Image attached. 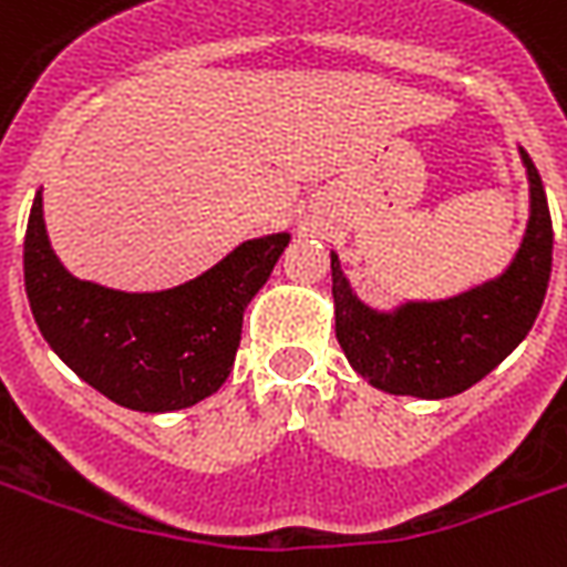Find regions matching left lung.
<instances>
[{"instance_id":"obj_1","label":"left lung","mask_w":567,"mask_h":567,"mask_svg":"<svg viewBox=\"0 0 567 567\" xmlns=\"http://www.w3.org/2000/svg\"><path fill=\"white\" fill-rule=\"evenodd\" d=\"M519 155L529 174V225L517 258L493 282L439 303L375 312L351 295L339 258L330 255L337 339L348 363L369 384L396 396H456L489 375L526 339L550 282L553 221L538 167L526 150Z\"/></svg>"}]
</instances>
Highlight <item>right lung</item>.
Masks as SVG:
<instances>
[{
  "mask_svg": "<svg viewBox=\"0 0 567 567\" xmlns=\"http://www.w3.org/2000/svg\"><path fill=\"white\" fill-rule=\"evenodd\" d=\"M288 240V234L249 240L179 288L125 295L81 282L62 267L38 192L23 240V279L41 337L86 384L134 412H177L225 384L243 312Z\"/></svg>",
  "mask_w": 567,
  "mask_h": 567,
  "instance_id": "add662e5",
  "label": "right lung"
}]
</instances>
